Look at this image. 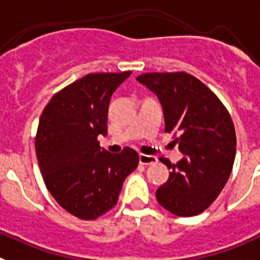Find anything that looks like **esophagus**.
Returning <instances> with one entry per match:
<instances>
[{"instance_id":"34e87169","label":"esophagus","mask_w":260,"mask_h":260,"mask_svg":"<svg viewBox=\"0 0 260 260\" xmlns=\"http://www.w3.org/2000/svg\"><path fill=\"white\" fill-rule=\"evenodd\" d=\"M157 157L154 155H148V154H140V165L148 166V165L157 164Z\"/></svg>"}]
</instances>
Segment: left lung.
I'll return each mask as SVG.
<instances>
[{"instance_id": "1", "label": "left lung", "mask_w": 260, "mask_h": 260, "mask_svg": "<svg viewBox=\"0 0 260 260\" xmlns=\"http://www.w3.org/2000/svg\"><path fill=\"white\" fill-rule=\"evenodd\" d=\"M161 102L165 132L177 133L184 157L171 165L168 182L157 189V202L170 213L191 217L216 200L226 184L236 158V131L220 99L196 77L184 72L137 77Z\"/></svg>"}]
</instances>
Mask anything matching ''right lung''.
Instances as JSON below:
<instances>
[{
  "instance_id": "obj_1",
  "label": "right lung",
  "mask_w": 260,
  "mask_h": 260,
  "mask_svg": "<svg viewBox=\"0 0 260 260\" xmlns=\"http://www.w3.org/2000/svg\"><path fill=\"white\" fill-rule=\"evenodd\" d=\"M131 73L86 74L52 96L40 116L35 149L44 183L81 220L114 208L124 179L139 165L136 150L112 154L96 140L107 135L111 95Z\"/></svg>"
}]
</instances>
